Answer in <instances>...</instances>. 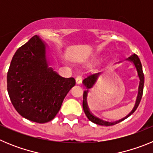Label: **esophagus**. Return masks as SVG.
Instances as JSON below:
<instances>
[{
	"label": "esophagus",
	"instance_id": "obj_1",
	"mask_svg": "<svg viewBox=\"0 0 153 153\" xmlns=\"http://www.w3.org/2000/svg\"><path fill=\"white\" fill-rule=\"evenodd\" d=\"M76 84H79V83L82 82V76L81 75H77L76 76Z\"/></svg>",
	"mask_w": 153,
	"mask_h": 153
}]
</instances>
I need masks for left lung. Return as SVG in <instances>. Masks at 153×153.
I'll list each match as a JSON object with an SVG mask.
<instances>
[{
	"instance_id": "1",
	"label": "left lung",
	"mask_w": 153,
	"mask_h": 153,
	"mask_svg": "<svg viewBox=\"0 0 153 153\" xmlns=\"http://www.w3.org/2000/svg\"><path fill=\"white\" fill-rule=\"evenodd\" d=\"M127 60H129V61L132 62L134 66L136 67V70H137L138 76H139V78H140V85H139V89H138V95L137 98H136V104H135L134 108L132 109V111L127 115L125 118L122 119V120H120L118 121H116V122H107V121H105V120H102L101 119L98 118V117H95L91 112L90 111V109L88 108V105H87V102H86V97H87V93H88V90H85L83 92V111H84L85 114H86V117L89 119V120H90L91 122L97 124V125L100 126H113L115 124H117L119 123H120L121 121L124 120L125 119L128 118V117L132 115V113L136 111V109H137L139 104H140V101H141L142 97H143V86H144V74L143 72V67H142L141 62H140V58L138 57V56L136 54H133L132 56H129V58H127ZM99 75V74H90V75L87 76V77L85 78L83 80V83L85 86L86 87V89H90L92 86H93L94 81L97 79V76Z\"/></svg>"
}]
</instances>
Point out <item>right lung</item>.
<instances>
[{
  "mask_svg": "<svg viewBox=\"0 0 153 153\" xmlns=\"http://www.w3.org/2000/svg\"><path fill=\"white\" fill-rule=\"evenodd\" d=\"M7 83L17 113L30 121L45 123L56 117L76 81L62 77L48 67L45 44L35 35L13 55Z\"/></svg>",
  "mask_w": 153,
  "mask_h": 153,
  "instance_id": "right-lung-1",
  "label": "right lung"
}]
</instances>
